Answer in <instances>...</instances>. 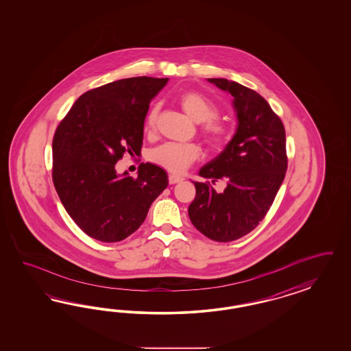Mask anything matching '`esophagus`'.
I'll use <instances>...</instances> for the list:
<instances>
[{
  "label": "esophagus",
  "mask_w": 351,
  "mask_h": 351,
  "mask_svg": "<svg viewBox=\"0 0 351 351\" xmlns=\"http://www.w3.org/2000/svg\"><path fill=\"white\" fill-rule=\"evenodd\" d=\"M184 180L182 178H181L180 175H175V173H170L169 175V182L170 184H178V182H180V181Z\"/></svg>",
  "instance_id": "34e87169"
}]
</instances>
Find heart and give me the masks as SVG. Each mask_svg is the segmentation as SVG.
Masks as SVG:
<instances>
[{
  "label": "heart",
  "instance_id": "obj_1",
  "mask_svg": "<svg viewBox=\"0 0 351 351\" xmlns=\"http://www.w3.org/2000/svg\"><path fill=\"white\" fill-rule=\"evenodd\" d=\"M182 110L195 122H203L202 132L206 141L213 147H221L229 140V128L215 119L219 109L206 96L195 91H185L178 96ZM160 106H150L145 117V131L152 132L156 128ZM199 157V148L193 143H163L149 152V160L172 172H182Z\"/></svg>",
  "mask_w": 351,
  "mask_h": 351
}]
</instances>
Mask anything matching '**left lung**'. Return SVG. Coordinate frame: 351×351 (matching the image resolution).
Listing matches in <instances>:
<instances>
[{"label": "left lung", "instance_id": "8db88e82", "mask_svg": "<svg viewBox=\"0 0 351 351\" xmlns=\"http://www.w3.org/2000/svg\"><path fill=\"white\" fill-rule=\"evenodd\" d=\"M233 96L238 126L223 152L199 170L204 179L223 180V192L210 181H193L195 198L191 223L216 242H232L263 221L287 171L286 131L280 118L260 94L225 78H208Z\"/></svg>", "mask_w": 351, "mask_h": 351}]
</instances>
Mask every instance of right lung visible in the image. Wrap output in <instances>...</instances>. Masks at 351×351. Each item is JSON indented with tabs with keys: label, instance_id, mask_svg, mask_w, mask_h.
Masks as SVG:
<instances>
[{
	"label": "right lung",
	"instance_id": "1",
	"mask_svg": "<svg viewBox=\"0 0 351 351\" xmlns=\"http://www.w3.org/2000/svg\"><path fill=\"white\" fill-rule=\"evenodd\" d=\"M167 81L143 75L90 90L55 131V189L65 211L94 239L113 243L136 232L169 185L166 171L148 162L138 166L136 179L116 171L125 153H140L149 103Z\"/></svg>",
	"mask_w": 351,
	"mask_h": 351
}]
</instances>
